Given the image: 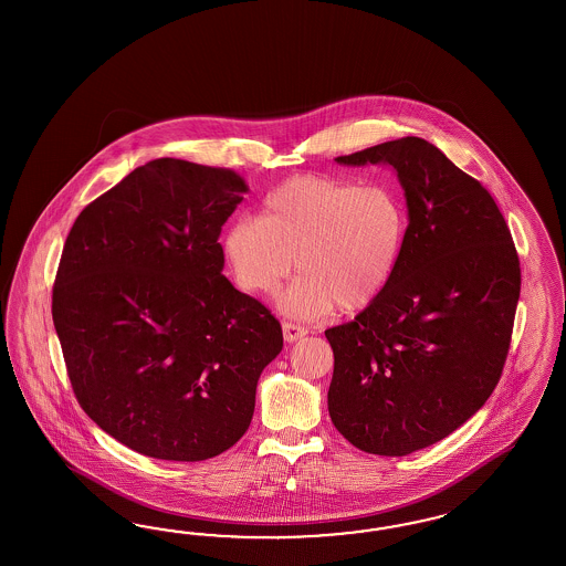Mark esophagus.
I'll list each match as a JSON object with an SVG mask.
<instances>
[{
    "instance_id": "obj_1",
    "label": "esophagus",
    "mask_w": 566,
    "mask_h": 566,
    "mask_svg": "<svg viewBox=\"0 0 566 566\" xmlns=\"http://www.w3.org/2000/svg\"><path fill=\"white\" fill-rule=\"evenodd\" d=\"M282 329H284V340H286V343H296V340H301L303 336H307V327L301 326V324L284 322Z\"/></svg>"
}]
</instances>
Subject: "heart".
<instances>
[{
  "mask_svg": "<svg viewBox=\"0 0 566 566\" xmlns=\"http://www.w3.org/2000/svg\"><path fill=\"white\" fill-rule=\"evenodd\" d=\"M407 213L386 185H353L301 176L265 199L263 216H242L226 237V258L242 291L268 294L301 274L280 296L298 319H317L334 305L367 307L395 275Z\"/></svg>",
  "mask_w": 566,
  "mask_h": 566,
  "instance_id": "b5f03b06",
  "label": "heart"
}]
</instances>
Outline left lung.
<instances>
[{
  "instance_id": "left-lung-1",
  "label": "left lung",
  "mask_w": 566,
  "mask_h": 566,
  "mask_svg": "<svg viewBox=\"0 0 566 566\" xmlns=\"http://www.w3.org/2000/svg\"><path fill=\"white\" fill-rule=\"evenodd\" d=\"M390 164L409 226L388 286L353 322L326 329L334 350L332 423L363 452L405 457L480 411L511 348L521 263L480 180L426 138L340 155Z\"/></svg>"
}]
</instances>
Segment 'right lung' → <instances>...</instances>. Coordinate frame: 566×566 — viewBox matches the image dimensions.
<instances>
[{
	"mask_svg": "<svg viewBox=\"0 0 566 566\" xmlns=\"http://www.w3.org/2000/svg\"><path fill=\"white\" fill-rule=\"evenodd\" d=\"M239 171L161 157L81 211L53 282V326L83 411L145 457L206 461L251 426L282 326L222 274Z\"/></svg>",
	"mask_w": 566,
	"mask_h": 566,
	"instance_id": "obj_1",
	"label": "right lung"
}]
</instances>
